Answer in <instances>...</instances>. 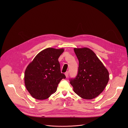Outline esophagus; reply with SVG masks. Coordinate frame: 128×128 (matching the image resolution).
Segmentation results:
<instances>
[{
	"label": "esophagus",
	"instance_id": "obj_1",
	"mask_svg": "<svg viewBox=\"0 0 128 128\" xmlns=\"http://www.w3.org/2000/svg\"><path fill=\"white\" fill-rule=\"evenodd\" d=\"M68 74H69V72H68V71L65 73V75L66 78H67V77H68Z\"/></svg>",
	"mask_w": 128,
	"mask_h": 128
}]
</instances>
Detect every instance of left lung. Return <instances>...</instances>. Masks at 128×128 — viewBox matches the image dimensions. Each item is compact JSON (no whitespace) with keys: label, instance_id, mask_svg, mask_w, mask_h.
Listing matches in <instances>:
<instances>
[{"label":"left lung","instance_id":"obj_1","mask_svg":"<svg viewBox=\"0 0 128 128\" xmlns=\"http://www.w3.org/2000/svg\"><path fill=\"white\" fill-rule=\"evenodd\" d=\"M79 61L78 74L70 80L74 92L87 100L99 96L105 89L109 78V72L95 52L88 48H74Z\"/></svg>","mask_w":128,"mask_h":128}]
</instances>
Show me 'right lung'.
<instances>
[{"label": "right lung", "mask_w": 128, "mask_h": 128, "mask_svg": "<svg viewBox=\"0 0 128 128\" xmlns=\"http://www.w3.org/2000/svg\"><path fill=\"white\" fill-rule=\"evenodd\" d=\"M63 48H46L40 52L26 67L24 82L32 97L44 100L55 93L60 82L66 76L60 71L58 58Z\"/></svg>", "instance_id": "add662e5"}]
</instances>
